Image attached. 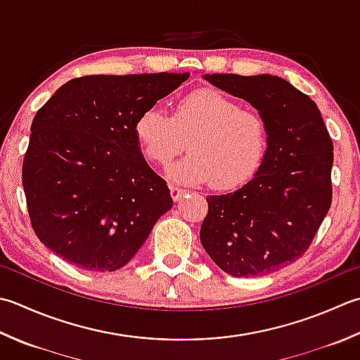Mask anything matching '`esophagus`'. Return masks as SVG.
Instances as JSON below:
<instances>
[{
	"label": "esophagus",
	"instance_id": "obj_1",
	"mask_svg": "<svg viewBox=\"0 0 360 360\" xmlns=\"http://www.w3.org/2000/svg\"><path fill=\"white\" fill-rule=\"evenodd\" d=\"M170 193H172V198L174 201H179V200L184 198V196L188 193V190L181 188L178 186H170Z\"/></svg>",
	"mask_w": 360,
	"mask_h": 360
}]
</instances>
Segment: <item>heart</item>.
<instances>
[{
  "instance_id": "1",
  "label": "heart",
  "mask_w": 360,
  "mask_h": 360,
  "mask_svg": "<svg viewBox=\"0 0 360 360\" xmlns=\"http://www.w3.org/2000/svg\"><path fill=\"white\" fill-rule=\"evenodd\" d=\"M145 156L168 165V178L179 184L198 186L212 181L220 190L243 186L260 168L269 148V126L255 110L215 89L193 91L176 104L173 115L150 108L134 124Z\"/></svg>"
}]
</instances>
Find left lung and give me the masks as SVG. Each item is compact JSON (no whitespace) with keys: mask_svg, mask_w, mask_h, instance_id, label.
<instances>
[{"mask_svg":"<svg viewBox=\"0 0 360 360\" xmlns=\"http://www.w3.org/2000/svg\"><path fill=\"white\" fill-rule=\"evenodd\" d=\"M248 101L269 126L256 174L226 195H209L202 248L231 276H262L295 262L325 220L333 200L334 146L316 104L271 75H204Z\"/></svg>","mask_w":360,"mask_h":360,"instance_id":"left-lung-1","label":"left lung"}]
</instances>
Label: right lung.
Returning <instances> with one entry per match:
<instances>
[{"label": "right lung", "instance_id": "1", "mask_svg": "<svg viewBox=\"0 0 360 360\" xmlns=\"http://www.w3.org/2000/svg\"><path fill=\"white\" fill-rule=\"evenodd\" d=\"M188 76L76 77L35 114L23 188L48 250L89 271H115L136 256L173 200L146 164L134 124Z\"/></svg>", "mask_w": 360, "mask_h": 360}]
</instances>
